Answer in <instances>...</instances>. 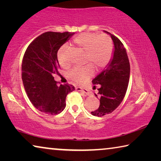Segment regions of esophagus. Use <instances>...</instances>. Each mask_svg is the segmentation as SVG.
I'll return each instance as SVG.
<instances>
[{
  "mask_svg": "<svg viewBox=\"0 0 161 161\" xmlns=\"http://www.w3.org/2000/svg\"><path fill=\"white\" fill-rule=\"evenodd\" d=\"M76 90L83 92V93L86 94H89V92L88 89H86L85 88H81V87H79L78 86V87H76Z\"/></svg>",
  "mask_w": 161,
  "mask_h": 161,
  "instance_id": "esophagus-1",
  "label": "esophagus"
}]
</instances>
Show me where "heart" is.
<instances>
[{
  "label": "heart",
  "instance_id": "1",
  "mask_svg": "<svg viewBox=\"0 0 161 161\" xmlns=\"http://www.w3.org/2000/svg\"><path fill=\"white\" fill-rule=\"evenodd\" d=\"M75 47L85 53L84 62L89 63L81 67H75L69 73V77L77 84H84L92 77L94 68L100 70L104 68L112 57L114 45L107 35L97 33H82L73 40ZM67 47L62 46L58 53V59L62 67L67 68L70 62L66 58Z\"/></svg>",
  "mask_w": 161,
  "mask_h": 161
}]
</instances>
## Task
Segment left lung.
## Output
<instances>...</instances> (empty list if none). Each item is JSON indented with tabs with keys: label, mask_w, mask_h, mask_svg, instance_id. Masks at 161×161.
<instances>
[{
	"label": "left lung",
	"mask_w": 161,
	"mask_h": 161,
	"mask_svg": "<svg viewBox=\"0 0 161 161\" xmlns=\"http://www.w3.org/2000/svg\"><path fill=\"white\" fill-rule=\"evenodd\" d=\"M104 32L111 35L114 51L110 63L92 80L94 85L100 84L99 94H95L99 97L100 105L91 114L99 117L111 114L120 105L126 95L130 77V63L123 43L115 35Z\"/></svg>",
	"instance_id": "left-lung-1"
}]
</instances>
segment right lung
Instances as JSON below:
<instances>
[{"mask_svg":"<svg viewBox=\"0 0 161 161\" xmlns=\"http://www.w3.org/2000/svg\"><path fill=\"white\" fill-rule=\"evenodd\" d=\"M75 32H46L28 45L22 62V80L30 101L38 110L51 115L66 107L67 95L75 90L69 84L58 85L53 75L59 74L58 52Z\"/></svg>","mask_w":161,"mask_h":161,"instance_id":"right-lung-1","label":"right lung"}]
</instances>
